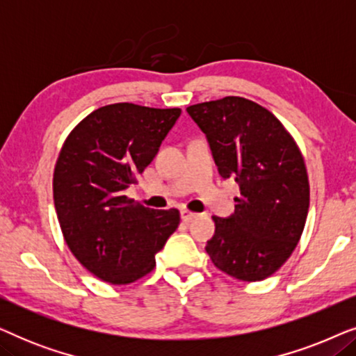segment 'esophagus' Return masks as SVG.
I'll list each match as a JSON object with an SVG mask.
<instances>
[{
  "mask_svg": "<svg viewBox=\"0 0 356 356\" xmlns=\"http://www.w3.org/2000/svg\"><path fill=\"white\" fill-rule=\"evenodd\" d=\"M179 216H181L183 222H191L193 218L197 217V213L188 211V209H181V211H179Z\"/></svg>",
  "mask_w": 356,
  "mask_h": 356,
  "instance_id": "esophagus-1",
  "label": "esophagus"
}]
</instances>
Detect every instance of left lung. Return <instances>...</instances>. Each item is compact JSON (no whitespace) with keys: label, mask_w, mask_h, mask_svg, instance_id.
<instances>
[{"label":"left lung","mask_w":356,"mask_h":356,"mask_svg":"<svg viewBox=\"0 0 356 356\" xmlns=\"http://www.w3.org/2000/svg\"><path fill=\"white\" fill-rule=\"evenodd\" d=\"M186 111L207 136L222 178L240 184L235 213L212 217L207 254L238 280H264L285 264L303 233L309 209L303 154L285 126L252 100L223 97Z\"/></svg>","instance_id":"obj_1"}]
</instances>
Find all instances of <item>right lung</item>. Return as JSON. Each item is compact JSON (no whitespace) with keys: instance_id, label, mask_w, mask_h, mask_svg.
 I'll list each match as a JSON object with an SVG mask.
<instances>
[{"instance_id":"obj_1","label":"right lung","mask_w":356,"mask_h":356,"mask_svg":"<svg viewBox=\"0 0 356 356\" xmlns=\"http://www.w3.org/2000/svg\"><path fill=\"white\" fill-rule=\"evenodd\" d=\"M179 108L113 104L67 136L53 173V199L67 248L90 274L113 285L143 279L177 230V209L155 211L124 196L152 162Z\"/></svg>"}]
</instances>
